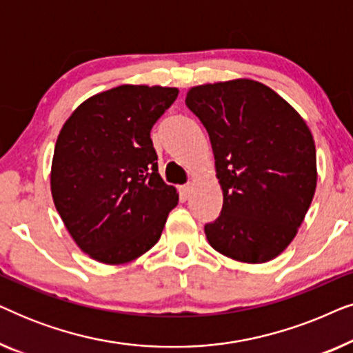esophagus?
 I'll return each mask as SVG.
<instances>
[{"mask_svg":"<svg viewBox=\"0 0 353 353\" xmlns=\"http://www.w3.org/2000/svg\"><path fill=\"white\" fill-rule=\"evenodd\" d=\"M190 192H191V185H183V186H180V194H181L183 199H188V196H190Z\"/></svg>","mask_w":353,"mask_h":353,"instance_id":"34e87169","label":"esophagus"}]
</instances>
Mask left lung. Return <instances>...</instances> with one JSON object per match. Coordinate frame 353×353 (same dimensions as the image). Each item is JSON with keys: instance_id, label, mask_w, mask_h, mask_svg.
Returning a JSON list of instances; mask_svg holds the SVG:
<instances>
[{"instance_id": "left-lung-1", "label": "left lung", "mask_w": 353, "mask_h": 353, "mask_svg": "<svg viewBox=\"0 0 353 353\" xmlns=\"http://www.w3.org/2000/svg\"><path fill=\"white\" fill-rule=\"evenodd\" d=\"M186 105L209 133L223 191L207 241L239 262H268L294 239L315 194L310 130L281 96L248 79L194 86Z\"/></svg>"}]
</instances>
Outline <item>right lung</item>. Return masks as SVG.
<instances>
[{"label":"right lung","instance_id":"1","mask_svg":"<svg viewBox=\"0 0 353 353\" xmlns=\"http://www.w3.org/2000/svg\"><path fill=\"white\" fill-rule=\"evenodd\" d=\"M176 88L122 85L74 110L57 137L51 192L79 248L125 263L157 243L176 190L159 175L151 130Z\"/></svg>","mask_w":353,"mask_h":353}]
</instances>
